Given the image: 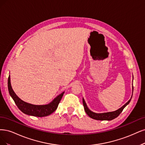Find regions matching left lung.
<instances>
[{"mask_svg": "<svg viewBox=\"0 0 145 145\" xmlns=\"http://www.w3.org/2000/svg\"><path fill=\"white\" fill-rule=\"evenodd\" d=\"M132 96H133V95H132ZM132 96L127 103H126L123 106L121 107V108L118 109V110L112 111V112H107V113H94V112L91 111L89 108H88V106L86 103L84 99V98H82V102H83V105H84V107L86 113L88 116L90 117V118L93 119L97 120H111L116 118L117 117H118L119 115L122 113V111H123L125 107L128 104H129L131 100Z\"/></svg>", "mask_w": 145, "mask_h": 145, "instance_id": "obj_1", "label": "left lung"}]
</instances>
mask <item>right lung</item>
<instances>
[{"label":"right lung","instance_id":"add662e5","mask_svg":"<svg viewBox=\"0 0 145 145\" xmlns=\"http://www.w3.org/2000/svg\"><path fill=\"white\" fill-rule=\"evenodd\" d=\"M8 87L10 96L12 97V99L19 110L26 114L35 117H45L54 113L57 110L59 102L64 93V92L61 93L49 104L37 105L27 103V102L20 99L16 95L14 91H13L11 85L10 76H9L8 79Z\"/></svg>","mask_w":145,"mask_h":145}]
</instances>
